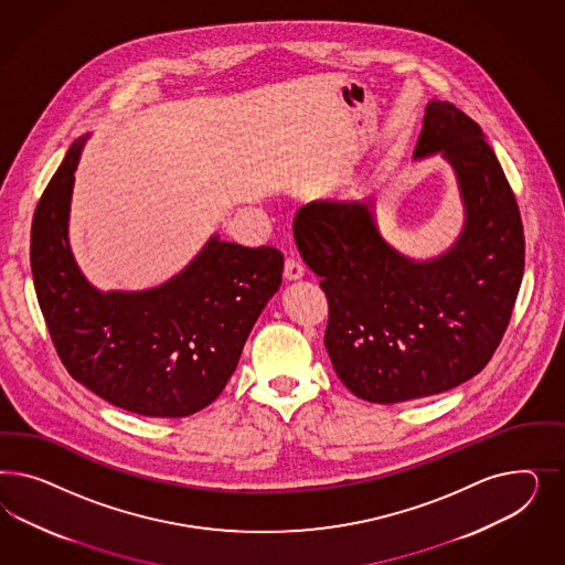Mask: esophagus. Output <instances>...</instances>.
<instances>
[{"instance_id": "1", "label": "esophagus", "mask_w": 565, "mask_h": 565, "mask_svg": "<svg viewBox=\"0 0 565 565\" xmlns=\"http://www.w3.org/2000/svg\"><path fill=\"white\" fill-rule=\"evenodd\" d=\"M284 275L286 279H300L305 275V265L298 260V258L288 257L286 258V265H284Z\"/></svg>"}]
</instances>
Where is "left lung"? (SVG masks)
<instances>
[{
	"label": "left lung",
	"mask_w": 565,
	"mask_h": 565,
	"mask_svg": "<svg viewBox=\"0 0 565 565\" xmlns=\"http://www.w3.org/2000/svg\"><path fill=\"white\" fill-rule=\"evenodd\" d=\"M454 166L466 225L439 258L416 263L376 230L371 201H315L294 238L329 305L326 348L360 399L397 404L477 375L512 319L524 275V230L510 182L479 124L430 102L414 157Z\"/></svg>",
	"instance_id": "obj_1"
}]
</instances>
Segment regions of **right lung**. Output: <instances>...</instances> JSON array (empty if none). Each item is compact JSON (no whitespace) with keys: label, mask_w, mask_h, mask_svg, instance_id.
Segmentation results:
<instances>
[{"label":"right lung","mask_w":565,"mask_h":565,"mask_svg":"<svg viewBox=\"0 0 565 565\" xmlns=\"http://www.w3.org/2000/svg\"><path fill=\"white\" fill-rule=\"evenodd\" d=\"M70 147L41 194L31 230L34 291L70 375L121 411L182 418L203 411L236 371L242 348L281 284L284 255L213 236L168 284L145 291L95 290L68 244L74 170Z\"/></svg>","instance_id":"1"}]
</instances>
